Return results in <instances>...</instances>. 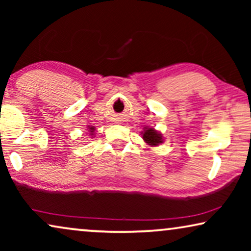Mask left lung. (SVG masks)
I'll use <instances>...</instances> for the list:
<instances>
[{
  "label": "left lung",
  "instance_id": "8db88e82",
  "mask_svg": "<svg viewBox=\"0 0 251 251\" xmlns=\"http://www.w3.org/2000/svg\"><path fill=\"white\" fill-rule=\"evenodd\" d=\"M143 139L151 146H157L159 144L163 143L162 135L153 128H145L143 132Z\"/></svg>",
  "mask_w": 251,
  "mask_h": 251
}]
</instances>
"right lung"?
<instances>
[{
  "label": "right lung",
  "instance_id": "1",
  "mask_svg": "<svg viewBox=\"0 0 251 251\" xmlns=\"http://www.w3.org/2000/svg\"><path fill=\"white\" fill-rule=\"evenodd\" d=\"M88 128H89V129H90V130H89V131H90V132H91V135H94V133H92V132H94V131H95V128H94V126H88Z\"/></svg>",
  "mask_w": 251,
  "mask_h": 251
}]
</instances>
